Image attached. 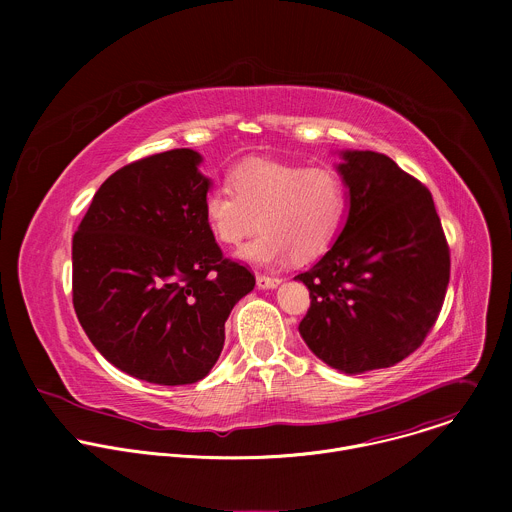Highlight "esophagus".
Masks as SVG:
<instances>
[{"label": "esophagus", "mask_w": 512, "mask_h": 512, "mask_svg": "<svg viewBox=\"0 0 512 512\" xmlns=\"http://www.w3.org/2000/svg\"><path fill=\"white\" fill-rule=\"evenodd\" d=\"M279 283H281L279 277H267V275L257 277V287L259 289H275Z\"/></svg>", "instance_id": "34e87169"}]
</instances>
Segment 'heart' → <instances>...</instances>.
I'll return each instance as SVG.
<instances>
[{
	"mask_svg": "<svg viewBox=\"0 0 512 512\" xmlns=\"http://www.w3.org/2000/svg\"><path fill=\"white\" fill-rule=\"evenodd\" d=\"M231 188L214 186L204 196V221L223 245L243 247L241 261L275 267L291 255L308 261L334 241L346 212L348 192L330 168H302L271 160H247L231 174Z\"/></svg>",
	"mask_w": 512,
	"mask_h": 512,
	"instance_id": "heart-1",
	"label": "heart"
}]
</instances>
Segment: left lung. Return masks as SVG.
I'll list each match as a JSON object with an SVG mask.
<instances>
[{
	"label": "left lung",
	"instance_id": "left-lung-1",
	"mask_svg": "<svg viewBox=\"0 0 512 512\" xmlns=\"http://www.w3.org/2000/svg\"><path fill=\"white\" fill-rule=\"evenodd\" d=\"M346 221L328 253L294 279L310 289L300 336L344 375L387 369L433 328L450 249L429 190L377 152L342 150Z\"/></svg>",
	"mask_w": 512,
	"mask_h": 512
}]
</instances>
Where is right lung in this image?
<instances>
[{"label": "right lung", "mask_w": 512, "mask_h": 512, "mask_svg": "<svg viewBox=\"0 0 512 512\" xmlns=\"http://www.w3.org/2000/svg\"><path fill=\"white\" fill-rule=\"evenodd\" d=\"M180 148L109 176L72 239V304L93 346L119 371L156 385L204 379L225 322L255 287L223 257L204 221L212 182Z\"/></svg>", "instance_id": "1"}]
</instances>
